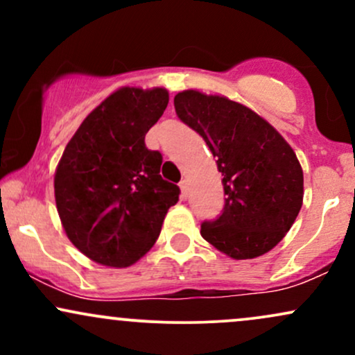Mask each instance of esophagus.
<instances>
[{"instance_id": "1", "label": "esophagus", "mask_w": 355, "mask_h": 355, "mask_svg": "<svg viewBox=\"0 0 355 355\" xmlns=\"http://www.w3.org/2000/svg\"><path fill=\"white\" fill-rule=\"evenodd\" d=\"M180 190H182V198L189 197V180L180 182Z\"/></svg>"}]
</instances>
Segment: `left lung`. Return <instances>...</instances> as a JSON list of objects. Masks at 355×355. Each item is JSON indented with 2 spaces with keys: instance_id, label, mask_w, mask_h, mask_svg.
<instances>
[{
  "instance_id": "obj_1",
  "label": "left lung",
  "mask_w": 355,
  "mask_h": 355,
  "mask_svg": "<svg viewBox=\"0 0 355 355\" xmlns=\"http://www.w3.org/2000/svg\"><path fill=\"white\" fill-rule=\"evenodd\" d=\"M175 112L217 158L225 205L202 223V237L235 260L267 254L294 225L304 200V173L284 137L239 101L185 89Z\"/></svg>"
}]
</instances>
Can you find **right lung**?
<instances>
[{"instance_id":"1","label":"right lung","mask_w":355,"mask_h":355,"mask_svg":"<svg viewBox=\"0 0 355 355\" xmlns=\"http://www.w3.org/2000/svg\"><path fill=\"white\" fill-rule=\"evenodd\" d=\"M168 105L165 88L123 87L85 118L55 172L64 234L83 255L130 267L160 235L180 189L162 178V153L145 135Z\"/></svg>"}]
</instances>
